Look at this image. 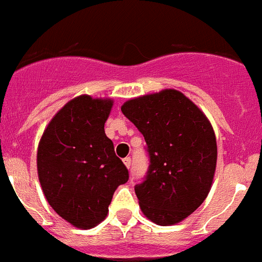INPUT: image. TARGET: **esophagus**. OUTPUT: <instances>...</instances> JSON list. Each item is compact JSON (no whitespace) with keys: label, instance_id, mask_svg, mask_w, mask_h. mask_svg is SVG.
Masks as SVG:
<instances>
[{"label":"esophagus","instance_id":"34e87169","mask_svg":"<svg viewBox=\"0 0 262 262\" xmlns=\"http://www.w3.org/2000/svg\"><path fill=\"white\" fill-rule=\"evenodd\" d=\"M123 163L124 165L127 166V168H131V157H126V159H123Z\"/></svg>","mask_w":262,"mask_h":262}]
</instances>
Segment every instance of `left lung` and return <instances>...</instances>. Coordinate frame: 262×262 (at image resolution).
Wrapping results in <instances>:
<instances>
[{"label":"left lung","mask_w":262,"mask_h":262,"mask_svg":"<svg viewBox=\"0 0 262 262\" xmlns=\"http://www.w3.org/2000/svg\"><path fill=\"white\" fill-rule=\"evenodd\" d=\"M147 143V174L135 185L143 214L160 226L184 221L206 196L216 166L214 129L182 93L166 89L122 106Z\"/></svg>","instance_id":"1"}]
</instances>
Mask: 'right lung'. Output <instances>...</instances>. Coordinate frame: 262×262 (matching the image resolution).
Here are the masks:
<instances>
[{
  "label": "right lung",
  "instance_id": "right-lung-1",
  "mask_svg": "<svg viewBox=\"0 0 262 262\" xmlns=\"http://www.w3.org/2000/svg\"><path fill=\"white\" fill-rule=\"evenodd\" d=\"M111 99L80 96L57 113L41 136L38 174L48 203L67 222L92 228L102 222L128 170L105 134Z\"/></svg>",
  "mask_w": 262,
  "mask_h": 262
}]
</instances>
